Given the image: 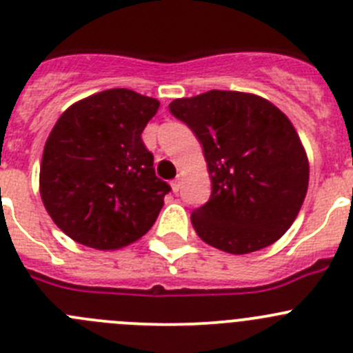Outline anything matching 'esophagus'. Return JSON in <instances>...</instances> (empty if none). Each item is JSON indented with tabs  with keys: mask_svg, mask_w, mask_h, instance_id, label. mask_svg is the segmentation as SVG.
Instances as JSON below:
<instances>
[{
	"mask_svg": "<svg viewBox=\"0 0 353 353\" xmlns=\"http://www.w3.org/2000/svg\"><path fill=\"white\" fill-rule=\"evenodd\" d=\"M180 187H182V179H180V176H176V179L171 182V189H173V192H179Z\"/></svg>",
	"mask_w": 353,
	"mask_h": 353,
	"instance_id": "34e87169",
	"label": "esophagus"
}]
</instances>
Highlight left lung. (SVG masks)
I'll use <instances>...</instances> for the list:
<instances>
[{
    "mask_svg": "<svg viewBox=\"0 0 353 353\" xmlns=\"http://www.w3.org/2000/svg\"><path fill=\"white\" fill-rule=\"evenodd\" d=\"M203 143L211 197L190 214L210 246L263 250L293 225L308 189V157L286 114L263 97L211 90L170 103Z\"/></svg>",
    "mask_w": 353,
    "mask_h": 353,
    "instance_id": "left-lung-1",
    "label": "left lung"
}]
</instances>
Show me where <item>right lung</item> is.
<instances>
[{
	"label": "right lung",
	"instance_id": "obj_1",
	"mask_svg": "<svg viewBox=\"0 0 353 353\" xmlns=\"http://www.w3.org/2000/svg\"><path fill=\"white\" fill-rule=\"evenodd\" d=\"M159 100L112 88L72 103L50 132L39 194L65 236L83 246L119 250L156 221L170 185L156 176L142 132Z\"/></svg>",
	"mask_w": 353,
	"mask_h": 353
}]
</instances>
